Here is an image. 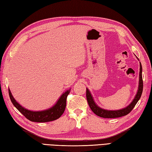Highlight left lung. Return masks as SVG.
Returning <instances> with one entry per match:
<instances>
[{
  "label": "left lung",
  "mask_w": 152,
  "mask_h": 152,
  "mask_svg": "<svg viewBox=\"0 0 152 152\" xmlns=\"http://www.w3.org/2000/svg\"><path fill=\"white\" fill-rule=\"evenodd\" d=\"M142 67L141 63H140V77H139V85H138V92H137L135 97L132 101L130 104L128 106V107H125L122 109L117 110H104L103 108H101L97 105L95 102H94V99L93 98L92 95L90 93L89 90L87 88V91H86V96H87V100L88 102V104L89 105L91 109L92 110L93 113L96 114V115L99 116L102 118H119V117L124 116L127 115L129 114L132 110L133 109L138 102L140 97L142 96V91H143V80H142Z\"/></svg>",
  "instance_id": "8db88e82"
}]
</instances>
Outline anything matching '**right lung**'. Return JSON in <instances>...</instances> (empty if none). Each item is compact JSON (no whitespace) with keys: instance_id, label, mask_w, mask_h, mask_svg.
I'll use <instances>...</instances> for the list:
<instances>
[{"instance_id":"right-lung-1","label":"right lung","mask_w":152,"mask_h":152,"mask_svg":"<svg viewBox=\"0 0 152 152\" xmlns=\"http://www.w3.org/2000/svg\"><path fill=\"white\" fill-rule=\"evenodd\" d=\"M71 89L67 90L59 97L56 104L47 110L42 111H31L24 108L17 102L12 96L10 90L8 89L10 99L13 105L20 113H21L26 118L31 122H47L55 121L59 118L64 113L66 107L67 96L69 94Z\"/></svg>"}]
</instances>
